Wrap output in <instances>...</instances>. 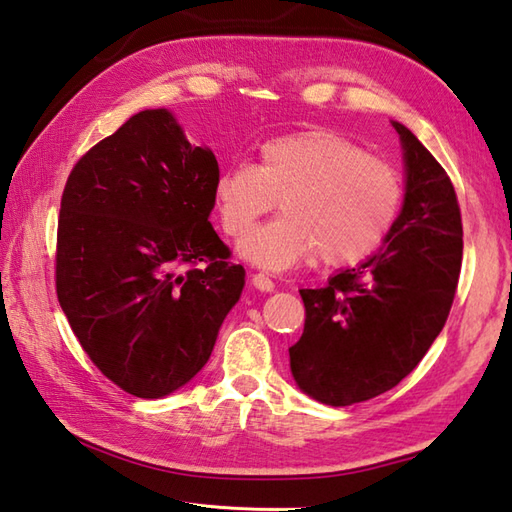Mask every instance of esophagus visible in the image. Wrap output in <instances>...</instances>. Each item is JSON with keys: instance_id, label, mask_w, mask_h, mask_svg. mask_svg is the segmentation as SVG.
<instances>
[{"instance_id": "esophagus-1", "label": "esophagus", "mask_w": 512, "mask_h": 512, "mask_svg": "<svg viewBox=\"0 0 512 512\" xmlns=\"http://www.w3.org/2000/svg\"><path fill=\"white\" fill-rule=\"evenodd\" d=\"M252 285L258 289V291H274V280L267 278L265 274H254L252 276Z\"/></svg>"}]
</instances>
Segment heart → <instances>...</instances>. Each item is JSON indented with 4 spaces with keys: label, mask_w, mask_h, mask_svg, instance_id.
I'll list each match as a JSON object with an SVG mask.
<instances>
[{
    "label": "heart",
    "mask_w": 512,
    "mask_h": 512,
    "mask_svg": "<svg viewBox=\"0 0 512 512\" xmlns=\"http://www.w3.org/2000/svg\"><path fill=\"white\" fill-rule=\"evenodd\" d=\"M214 199L223 232L232 238L247 236L278 203L282 217L241 243L252 263L285 271L317 256L324 267H350L392 230L403 184L392 164L346 135L309 129L265 142L256 166H227Z\"/></svg>",
    "instance_id": "obj_1"
}]
</instances>
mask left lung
I'll use <instances>...</instances> for the list:
<instances>
[{
    "mask_svg": "<svg viewBox=\"0 0 512 512\" xmlns=\"http://www.w3.org/2000/svg\"><path fill=\"white\" fill-rule=\"evenodd\" d=\"M405 157V201L377 254L300 289L306 320L291 372L315 401L344 407L399 385L445 326L462 267L456 190L416 135L392 122Z\"/></svg>",
    "mask_w": 512,
    "mask_h": 512,
    "instance_id": "1",
    "label": "left lung"
}]
</instances>
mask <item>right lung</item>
<instances>
[{"instance_id": "obj_1", "label": "right lung", "mask_w": 512, "mask_h": 512, "mask_svg": "<svg viewBox=\"0 0 512 512\" xmlns=\"http://www.w3.org/2000/svg\"><path fill=\"white\" fill-rule=\"evenodd\" d=\"M217 157L166 109L135 113L72 168L56 232V295L94 366L160 399L206 366L245 269L208 221Z\"/></svg>"}]
</instances>
